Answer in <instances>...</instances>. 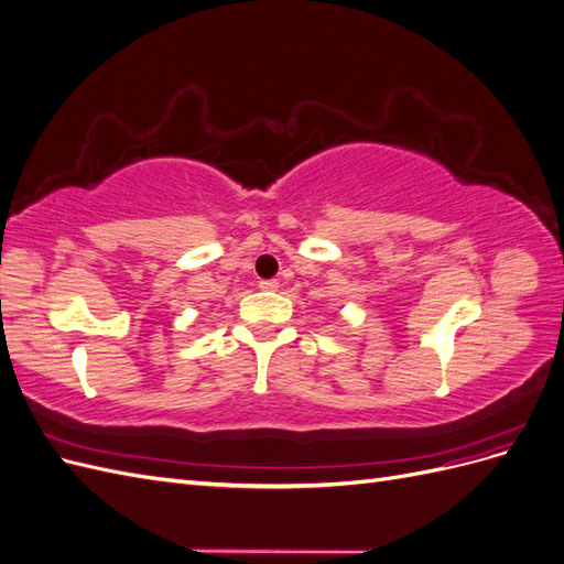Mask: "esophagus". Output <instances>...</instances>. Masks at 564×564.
I'll use <instances>...</instances> for the list:
<instances>
[{"label":"esophagus","instance_id":"1","mask_svg":"<svg viewBox=\"0 0 564 564\" xmlns=\"http://www.w3.org/2000/svg\"><path fill=\"white\" fill-rule=\"evenodd\" d=\"M259 289H263V292H278L280 282H278V280H261V282H259Z\"/></svg>","mask_w":564,"mask_h":564}]
</instances>
